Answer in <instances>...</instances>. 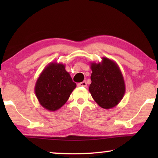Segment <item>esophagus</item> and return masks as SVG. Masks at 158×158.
<instances>
[{"label":"esophagus","instance_id":"obj_1","mask_svg":"<svg viewBox=\"0 0 158 158\" xmlns=\"http://www.w3.org/2000/svg\"><path fill=\"white\" fill-rule=\"evenodd\" d=\"M77 86L78 87H86L87 86V83H86L85 81H83L81 83H77Z\"/></svg>","mask_w":158,"mask_h":158}]
</instances>
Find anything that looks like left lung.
<instances>
[{"mask_svg": "<svg viewBox=\"0 0 158 158\" xmlns=\"http://www.w3.org/2000/svg\"><path fill=\"white\" fill-rule=\"evenodd\" d=\"M90 69L89 91L93 98L104 109L115 107L122 101L126 90L124 77L117 63L103 57L98 63L90 62Z\"/></svg>", "mask_w": 158, "mask_h": 158, "instance_id": "left-lung-1", "label": "left lung"}]
</instances>
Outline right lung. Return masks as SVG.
<instances>
[{"mask_svg":"<svg viewBox=\"0 0 158 158\" xmlns=\"http://www.w3.org/2000/svg\"><path fill=\"white\" fill-rule=\"evenodd\" d=\"M76 84L73 81L65 65L57 62L47 64L36 82L34 92L39 103L50 111L60 109L68 100Z\"/></svg>","mask_w":158,"mask_h":158,"instance_id":"add662e5","label":"right lung"}]
</instances>
